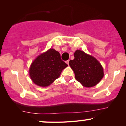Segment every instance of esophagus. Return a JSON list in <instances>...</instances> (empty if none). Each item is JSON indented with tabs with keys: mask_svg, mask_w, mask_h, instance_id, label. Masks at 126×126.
Listing matches in <instances>:
<instances>
[{
	"mask_svg": "<svg viewBox=\"0 0 126 126\" xmlns=\"http://www.w3.org/2000/svg\"><path fill=\"white\" fill-rule=\"evenodd\" d=\"M66 63H67V64L69 65V60H67V61H66Z\"/></svg>",
	"mask_w": 126,
	"mask_h": 126,
	"instance_id": "1",
	"label": "esophagus"
}]
</instances>
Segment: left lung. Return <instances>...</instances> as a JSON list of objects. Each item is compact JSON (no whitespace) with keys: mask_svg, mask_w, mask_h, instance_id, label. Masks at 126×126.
<instances>
[{"mask_svg":"<svg viewBox=\"0 0 126 126\" xmlns=\"http://www.w3.org/2000/svg\"><path fill=\"white\" fill-rule=\"evenodd\" d=\"M75 59L69 61L75 78L85 87L90 88L99 83L104 76L103 68L95 57L81 50H76Z\"/></svg>","mask_w":126,"mask_h":126,"instance_id":"1","label":"left lung"}]
</instances>
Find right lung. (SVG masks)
Wrapping results in <instances>:
<instances>
[{
    "mask_svg": "<svg viewBox=\"0 0 126 126\" xmlns=\"http://www.w3.org/2000/svg\"><path fill=\"white\" fill-rule=\"evenodd\" d=\"M67 66L61 59L60 53L50 48L36 58L31 64L29 72L34 83L45 87L57 79Z\"/></svg>",
    "mask_w": 126,
    "mask_h": 126,
    "instance_id": "add662e5",
    "label": "right lung"
}]
</instances>
